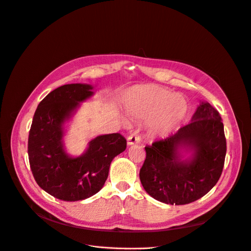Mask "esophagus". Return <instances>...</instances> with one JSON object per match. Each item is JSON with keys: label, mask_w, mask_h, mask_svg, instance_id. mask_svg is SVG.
<instances>
[{"label": "esophagus", "mask_w": 251, "mask_h": 251, "mask_svg": "<svg viewBox=\"0 0 251 251\" xmlns=\"http://www.w3.org/2000/svg\"><path fill=\"white\" fill-rule=\"evenodd\" d=\"M140 142H141V138L136 134V132H134V134H131L130 136L127 137V146L140 144Z\"/></svg>", "instance_id": "1"}]
</instances>
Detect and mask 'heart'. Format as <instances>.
<instances>
[{"label": "heart", "instance_id": "1", "mask_svg": "<svg viewBox=\"0 0 251 251\" xmlns=\"http://www.w3.org/2000/svg\"><path fill=\"white\" fill-rule=\"evenodd\" d=\"M124 104L135 119L153 122L152 131L162 137L177 127L188 111V103L182 95L158 86L136 88L126 96Z\"/></svg>", "mask_w": 251, "mask_h": 251}]
</instances>
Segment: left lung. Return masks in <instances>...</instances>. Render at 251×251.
Here are the masks:
<instances>
[{
  "label": "left lung",
  "mask_w": 251,
  "mask_h": 251,
  "mask_svg": "<svg viewBox=\"0 0 251 251\" xmlns=\"http://www.w3.org/2000/svg\"><path fill=\"white\" fill-rule=\"evenodd\" d=\"M145 150L140 179L148 195L169 204L193 202L222 174L227 150L222 119L209 102L201 101L188 125Z\"/></svg>",
  "instance_id": "left-lung-1"
}]
</instances>
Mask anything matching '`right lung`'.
Returning a JSON list of instances; mask_svg holds the SVG:
<instances>
[{"mask_svg":"<svg viewBox=\"0 0 251 251\" xmlns=\"http://www.w3.org/2000/svg\"><path fill=\"white\" fill-rule=\"evenodd\" d=\"M89 84L56 88L39 103L28 138L29 164L37 184L50 196L66 201H83L104 185L111 161L126 148L119 132L100 135L88 143L85 152L71 156L65 147L66 124L94 95Z\"/></svg>","mask_w":251,"mask_h":251,"instance_id":"1","label":"right lung"}]
</instances>
